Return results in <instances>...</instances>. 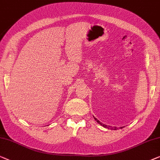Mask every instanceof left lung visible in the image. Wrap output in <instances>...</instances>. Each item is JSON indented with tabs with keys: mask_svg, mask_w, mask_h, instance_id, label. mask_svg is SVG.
I'll list each match as a JSON object with an SVG mask.
<instances>
[{
	"mask_svg": "<svg viewBox=\"0 0 160 160\" xmlns=\"http://www.w3.org/2000/svg\"><path fill=\"white\" fill-rule=\"evenodd\" d=\"M93 118H94V117H93ZM94 120H95L96 121V122H97L98 123V124H100L101 125H102L103 128H108V127H107V125H103V124H102V122H101L99 120H97V119H96V118H94ZM111 128V129H112V130H117V128H116V127H114V128Z\"/></svg>",
	"mask_w": 160,
	"mask_h": 160,
	"instance_id": "1",
	"label": "left lung"
}]
</instances>
